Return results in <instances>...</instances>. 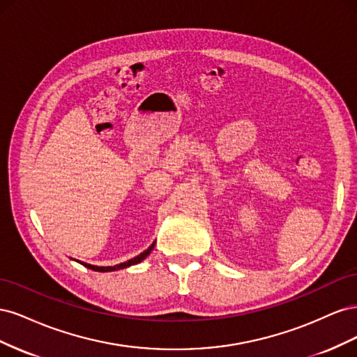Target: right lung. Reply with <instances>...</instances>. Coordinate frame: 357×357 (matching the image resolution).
<instances>
[{
	"label": "right lung",
	"instance_id": "obj_1",
	"mask_svg": "<svg viewBox=\"0 0 357 357\" xmlns=\"http://www.w3.org/2000/svg\"><path fill=\"white\" fill-rule=\"evenodd\" d=\"M153 247H155V243L150 245L147 250H144L143 253H139L138 256H135V257H132V259H129V261H126V262H122V264H119V265H114V266H96V265H91V264H86V262H80V261H77L79 264H82L83 266H86V268H89V269H92V271H98V273H110V271H117V269H123V268H128V266H132V265H137V264H139L142 261H144V259L150 255V252L153 250Z\"/></svg>",
	"mask_w": 357,
	"mask_h": 357
}]
</instances>
